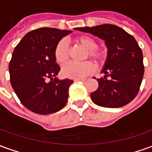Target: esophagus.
Wrapping results in <instances>:
<instances>
[{"instance_id":"obj_1","label":"esophagus","mask_w":152,"mask_h":152,"mask_svg":"<svg viewBox=\"0 0 152 152\" xmlns=\"http://www.w3.org/2000/svg\"><path fill=\"white\" fill-rule=\"evenodd\" d=\"M75 81H82V82H84V81H86V79H76L74 80Z\"/></svg>"}]
</instances>
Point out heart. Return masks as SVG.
<instances>
[{
	"label": "heart",
	"mask_w": 152,
	"mask_h": 152,
	"mask_svg": "<svg viewBox=\"0 0 152 152\" xmlns=\"http://www.w3.org/2000/svg\"><path fill=\"white\" fill-rule=\"evenodd\" d=\"M76 41L88 50V55L90 58L101 63L105 59L106 53L102 50L97 49V42L88 36H81L76 39ZM53 56L56 62L59 64L65 63L69 58V49L66 40H60L54 47ZM94 71V65L90 62L84 63H68L62 67V74L65 77L72 79H81L88 76Z\"/></svg>",
	"instance_id": "1"
}]
</instances>
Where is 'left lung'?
<instances>
[{
    "label": "left lung",
    "instance_id": "left-lung-1",
    "mask_svg": "<svg viewBox=\"0 0 152 152\" xmlns=\"http://www.w3.org/2000/svg\"><path fill=\"white\" fill-rule=\"evenodd\" d=\"M105 41L107 56L97 79L99 88L90 94L96 105L115 108L130 102L140 88L144 73L142 52L133 36L112 24L75 28ZM109 77V78L107 77Z\"/></svg>",
    "mask_w": 152,
    "mask_h": 152
}]
</instances>
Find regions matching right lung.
<instances>
[{"label":"right lung","instance_id":"obj_1","mask_svg":"<svg viewBox=\"0 0 152 152\" xmlns=\"http://www.w3.org/2000/svg\"><path fill=\"white\" fill-rule=\"evenodd\" d=\"M72 32L39 28L27 33L15 48L9 65L10 83L22 104L37 114L58 112L67 102L73 80L57 77L60 66L53 50L60 40Z\"/></svg>","mask_w":152,"mask_h":152}]
</instances>
